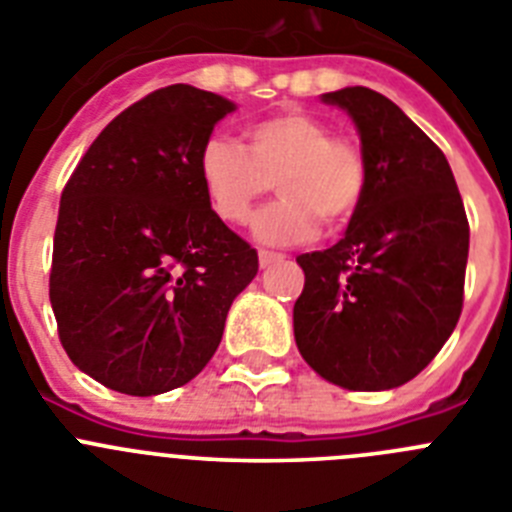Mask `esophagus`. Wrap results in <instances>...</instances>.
<instances>
[{"label": "esophagus", "mask_w": 512, "mask_h": 512, "mask_svg": "<svg viewBox=\"0 0 512 512\" xmlns=\"http://www.w3.org/2000/svg\"><path fill=\"white\" fill-rule=\"evenodd\" d=\"M282 259H284L282 253H271V251H261V253H259L261 269H269L271 264H277V261H282Z\"/></svg>", "instance_id": "34e87169"}]
</instances>
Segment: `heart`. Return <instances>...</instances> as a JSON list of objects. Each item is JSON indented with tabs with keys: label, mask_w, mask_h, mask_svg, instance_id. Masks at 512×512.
I'll return each mask as SVG.
<instances>
[{
	"label": "heart",
	"mask_w": 512,
	"mask_h": 512,
	"mask_svg": "<svg viewBox=\"0 0 512 512\" xmlns=\"http://www.w3.org/2000/svg\"><path fill=\"white\" fill-rule=\"evenodd\" d=\"M246 146L225 135L202 143L200 182L223 223L243 225L277 182L279 200L253 217L264 246H297L318 235L320 220L341 228L366 194V158L354 140L333 138L330 125L300 110L251 120Z\"/></svg>",
	"instance_id": "obj_1"
}]
</instances>
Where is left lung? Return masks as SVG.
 Instances as JSON below:
<instances>
[{
  "label": "left lung",
  "mask_w": 512,
  "mask_h": 512,
  "mask_svg": "<svg viewBox=\"0 0 512 512\" xmlns=\"http://www.w3.org/2000/svg\"><path fill=\"white\" fill-rule=\"evenodd\" d=\"M320 99L354 120L366 194L336 246L297 256L295 341L325 382L392 390L423 372L459 323L467 212L441 148L392 99L366 87Z\"/></svg>",
  "instance_id": "8db88e82"
}]
</instances>
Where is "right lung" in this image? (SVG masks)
<instances>
[{"mask_svg":"<svg viewBox=\"0 0 512 512\" xmlns=\"http://www.w3.org/2000/svg\"><path fill=\"white\" fill-rule=\"evenodd\" d=\"M235 102L189 84L148 94L97 135L61 194L51 305L81 372L151 397L207 366L259 256L212 212L202 143Z\"/></svg>","mask_w":512,"mask_h":512,"instance_id":"right-lung-1","label":"right lung"}]
</instances>
